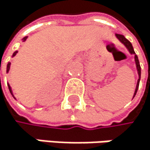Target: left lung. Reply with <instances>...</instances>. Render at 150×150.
Returning <instances> with one entry per match:
<instances>
[{
	"mask_svg": "<svg viewBox=\"0 0 150 150\" xmlns=\"http://www.w3.org/2000/svg\"><path fill=\"white\" fill-rule=\"evenodd\" d=\"M115 38L118 40L128 50V52L130 53L131 55H134V61H135V66H136V69H137V73H138V81H137V83H136V88H135V91H134V93H133V96H132V99L135 97V95L137 93V91H138V88H139V84H140V81H141V74H142V70H141V66H140V62H139V59H138V56L136 55V53L133 50V47L132 45V43L122 35H118V34H115Z\"/></svg>",
	"mask_w": 150,
	"mask_h": 150,
	"instance_id": "obj_1",
	"label": "left lung"
}]
</instances>
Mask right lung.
Segmentation results:
<instances>
[{
	"instance_id": "1",
	"label": "right lung",
	"mask_w": 150,
	"mask_h": 150,
	"mask_svg": "<svg viewBox=\"0 0 150 150\" xmlns=\"http://www.w3.org/2000/svg\"><path fill=\"white\" fill-rule=\"evenodd\" d=\"M26 39H27V36L24 37V38L22 39L23 42H25V41H26ZM18 50H16V51H15V52L13 53V55H12V58H13V57H15V56L17 55V53H18ZM10 65H11V63H10V62H8V63L7 64V70H6V72H7V73H8V72H9V69H10ZM8 87L9 92H10V93H11V95H12V97H13V98H14L15 100H17V99H16V98L14 97V94H13V91H12V89H11V86H10V85H9V83H8Z\"/></svg>"
}]
</instances>
